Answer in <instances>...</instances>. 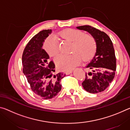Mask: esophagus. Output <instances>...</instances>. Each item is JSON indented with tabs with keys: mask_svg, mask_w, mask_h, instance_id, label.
Wrapping results in <instances>:
<instances>
[{
	"mask_svg": "<svg viewBox=\"0 0 130 130\" xmlns=\"http://www.w3.org/2000/svg\"><path fill=\"white\" fill-rule=\"evenodd\" d=\"M73 72V70H68V71H66L65 72V73L67 74H69L72 73V72Z\"/></svg>",
	"mask_w": 130,
	"mask_h": 130,
	"instance_id": "34e87169",
	"label": "esophagus"
}]
</instances>
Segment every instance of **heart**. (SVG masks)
Here are the masks:
<instances>
[{
    "label": "heart",
    "instance_id": "heart-1",
    "mask_svg": "<svg viewBox=\"0 0 130 130\" xmlns=\"http://www.w3.org/2000/svg\"><path fill=\"white\" fill-rule=\"evenodd\" d=\"M60 36L72 42L71 51L73 53L70 55L61 54L56 57L55 61L61 69H71L80 63L81 58L84 61H88L95 55L96 42L91 35L84 34L80 30L69 28L60 32ZM44 48L51 57H56L59 53L58 42L53 37H49L46 39Z\"/></svg>",
    "mask_w": 130,
    "mask_h": 130
}]
</instances>
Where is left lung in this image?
Instances as JSON below:
<instances>
[{
    "label": "left lung",
    "mask_w": 130,
    "mask_h": 130,
    "mask_svg": "<svg viewBox=\"0 0 130 130\" xmlns=\"http://www.w3.org/2000/svg\"><path fill=\"white\" fill-rule=\"evenodd\" d=\"M76 28L91 34L97 45L96 54L86 67L89 72L85 73L82 85L89 93H100L108 87L115 75L116 61L113 43L106 33L91 26H81Z\"/></svg>",
    "instance_id": "obj_1"
}]
</instances>
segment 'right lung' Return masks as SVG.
<instances>
[{
	"label": "right lung",
	"instance_id": "1",
	"mask_svg": "<svg viewBox=\"0 0 130 130\" xmlns=\"http://www.w3.org/2000/svg\"><path fill=\"white\" fill-rule=\"evenodd\" d=\"M52 30H43L30 39L22 55L23 72L32 91L43 99L54 98L61 91L60 81L66 74H55L56 65L42 49L45 39Z\"/></svg>",
	"mask_w": 130,
	"mask_h": 130
}]
</instances>
